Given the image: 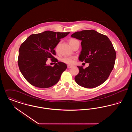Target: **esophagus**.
Instances as JSON below:
<instances>
[{
	"label": "esophagus",
	"instance_id": "obj_1",
	"mask_svg": "<svg viewBox=\"0 0 132 132\" xmlns=\"http://www.w3.org/2000/svg\"><path fill=\"white\" fill-rule=\"evenodd\" d=\"M73 67H74V66H72V65H67V68H72Z\"/></svg>",
	"mask_w": 132,
	"mask_h": 132
}]
</instances>
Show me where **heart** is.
Instances as JSON below:
<instances>
[{
  "label": "heart",
  "mask_w": 132,
  "mask_h": 132,
  "mask_svg": "<svg viewBox=\"0 0 132 132\" xmlns=\"http://www.w3.org/2000/svg\"><path fill=\"white\" fill-rule=\"evenodd\" d=\"M77 41L74 38H70L69 39V44L71 45L73 43H74L75 42ZM58 48V45H57L56 47V50H57ZM76 59V57L74 56H65L61 58V61L63 62V63L67 64H69V65H73L75 63V61Z\"/></svg>",
  "instance_id": "heart-1"
}]
</instances>
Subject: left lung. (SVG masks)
<instances>
[{
	"label": "left lung",
	"mask_w": 132,
	"mask_h": 132,
	"mask_svg": "<svg viewBox=\"0 0 132 132\" xmlns=\"http://www.w3.org/2000/svg\"><path fill=\"white\" fill-rule=\"evenodd\" d=\"M71 37L82 40L79 60L89 63L84 69L78 66L79 73L76 82L86 88H95L103 84L112 71L116 56L113 44L106 36L94 30L77 31Z\"/></svg>",
	"instance_id": "left-lung-1"
}]
</instances>
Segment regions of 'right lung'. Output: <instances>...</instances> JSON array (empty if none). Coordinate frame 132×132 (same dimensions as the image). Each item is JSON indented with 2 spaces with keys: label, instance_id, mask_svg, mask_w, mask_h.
I'll return each instance as SVG.
<instances>
[{
  "label": "right lung",
  "instance_id": "obj_1",
  "mask_svg": "<svg viewBox=\"0 0 132 132\" xmlns=\"http://www.w3.org/2000/svg\"><path fill=\"white\" fill-rule=\"evenodd\" d=\"M69 32L46 31L32 34L20 47L18 64L26 80L31 85L40 88L51 87L59 81L67 68L65 63L58 62L54 56V48ZM48 58L56 63L53 67L46 64Z\"/></svg>",
  "mask_w": 132,
  "mask_h": 132
}]
</instances>
